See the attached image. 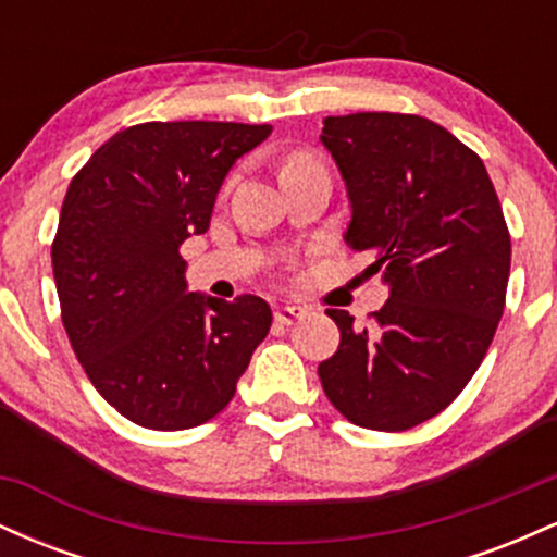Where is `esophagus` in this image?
<instances>
[{
	"label": "esophagus",
	"instance_id": "34e87169",
	"mask_svg": "<svg viewBox=\"0 0 557 557\" xmlns=\"http://www.w3.org/2000/svg\"><path fill=\"white\" fill-rule=\"evenodd\" d=\"M306 317V309L304 306H296V304H285V306H277V311H274V322L277 324H293L298 322V319Z\"/></svg>",
	"mask_w": 557,
	"mask_h": 557
}]
</instances>
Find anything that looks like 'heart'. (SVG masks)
I'll return each instance as SVG.
<instances>
[{
    "label": "heart",
    "mask_w": 557,
    "mask_h": 557,
    "mask_svg": "<svg viewBox=\"0 0 557 557\" xmlns=\"http://www.w3.org/2000/svg\"><path fill=\"white\" fill-rule=\"evenodd\" d=\"M296 162H309V157H293L287 164H296Z\"/></svg>",
    "instance_id": "1"
}]
</instances>
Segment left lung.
<instances>
[{
  "label": "left lung",
  "instance_id": "obj_1",
  "mask_svg": "<svg viewBox=\"0 0 557 557\" xmlns=\"http://www.w3.org/2000/svg\"><path fill=\"white\" fill-rule=\"evenodd\" d=\"M322 144L350 198L345 243L367 251L389 298L341 330L319 363L324 395L345 419L403 432L461 395L487 354L505 309L510 235L487 168L453 133L419 114L324 117Z\"/></svg>",
  "mask_w": 557,
  "mask_h": 557
}]
</instances>
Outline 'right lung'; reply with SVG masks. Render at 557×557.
<instances>
[{
	"label": "right lung",
	"instance_id": "add662e5",
	"mask_svg": "<svg viewBox=\"0 0 557 557\" xmlns=\"http://www.w3.org/2000/svg\"><path fill=\"white\" fill-rule=\"evenodd\" d=\"M272 125L140 123L70 181L52 243L62 324L91 385L146 430H190L233 400L272 324L259 296L188 293L181 246L209 230L235 159Z\"/></svg>",
	"mask_w": 557,
	"mask_h": 557
}]
</instances>
